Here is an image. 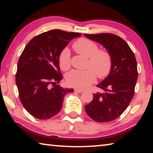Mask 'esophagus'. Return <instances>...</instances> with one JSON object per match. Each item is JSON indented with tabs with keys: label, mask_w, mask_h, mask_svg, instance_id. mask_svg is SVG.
<instances>
[{
	"label": "esophagus",
	"mask_w": 153,
	"mask_h": 153,
	"mask_svg": "<svg viewBox=\"0 0 153 153\" xmlns=\"http://www.w3.org/2000/svg\"><path fill=\"white\" fill-rule=\"evenodd\" d=\"M74 91L76 92H78V93H82L83 92H84V90H80V89H78V88H76L74 90Z\"/></svg>",
	"instance_id": "34e87169"
}]
</instances>
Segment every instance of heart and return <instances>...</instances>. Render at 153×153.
Wrapping results in <instances>:
<instances>
[{
	"instance_id": "heart-1",
	"label": "heart",
	"mask_w": 153,
	"mask_h": 153,
	"mask_svg": "<svg viewBox=\"0 0 153 153\" xmlns=\"http://www.w3.org/2000/svg\"><path fill=\"white\" fill-rule=\"evenodd\" d=\"M74 48L79 53L89 58V65L93 69L72 70L66 76L69 85L78 88H85L94 81L96 74L98 77H104L108 73L111 66V56L107 51H98L97 44L85 38L76 41L74 44ZM59 63L60 67L64 71L70 68L71 53L67 48L61 51Z\"/></svg>"
}]
</instances>
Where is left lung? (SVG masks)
Segmentation results:
<instances>
[{
    "label": "left lung",
    "instance_id": "obj_1",
    "mask_svg": "<svg viewBox=\"0 0 153 153\" xmlns=\"http://www.w3.org/2000/svg\"><path fill=\"white\" fill-rule=\"evenodd\" d=\"M84 35L102 45L111 56L109 74L97 86L105 92L93 94L94 98L85 105V110L95 121L109 122L125 111L134 97L138 79L136 59L129 45L120 36L106 33Z\"/></svg>",
    "mask_w": 153,
    "mask_h": 153
}]
</instances>
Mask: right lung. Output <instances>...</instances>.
<instances>
[{"instance_id":"1","label":"right lung","mask_w":153,"mask_h":153,"mask_svg":"<svg viewBox=\"0 0 153 153\" xmlns=\"http://www.w3.org/2000/svg\"><path fill=\"white\" fill-rule=\"evenodd\" d=\"M81 35L52 30L33 38L22 52L15 81L21 102L35 118L54 117L61 109L65 95L74 92L56 85L63 77L59 57L70 40Z\"/></svg>"}]
</instances>
